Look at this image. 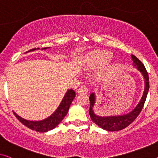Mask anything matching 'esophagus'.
Segmentation results:
<instances>
[{
    "label": "esophagus",
    "instance_id": "esophagus-1",
    "mask_svg": "<svg viewBox=\"0 0 158 158\" xmlns=\"http://www.w3.org/2000/svg\"><path fill=\"white\" fill-rule=\"evenodd\" d=\"M88 92V89L86 88V86H81L77 90V93L78 94H86Z\"/></svg>",
    "mask_w": 158,
    "mask_h": 158
}]
</instances>
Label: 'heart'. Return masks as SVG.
Masks as SVG:
<instances>
[{"label": "heart", "mask_w": 158, "mask_h": 158, "mask_svg": "<svg viewBox=\"0 0 158 158\" xmlns=\"http://www.w3.org/2000/svg\"><path fill=\"white\" fill-rule=\"evenodd\" d=\"M110 59V55H108V54L104 53H100L96 54L94 55V58L93 60V64L95 66L102 65L109 62Z\"/></svg>", "instance_id": "heart-1"}]
</instances>
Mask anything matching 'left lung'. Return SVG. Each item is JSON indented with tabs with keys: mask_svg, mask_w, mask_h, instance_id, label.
Wrapping results in <instances>:
<instances>
[{
	"mask_svg": "<svg viewBox=\"0 0 158 158\" xmlns=\"http://www.w3.org/2000/svg\"><path fill=\"white\" fill-rule=\"evenodd\" d=\"M132 60L133 61V65L138 70L141 74L143 75L145 81V89L143 91L141 99L137 106L128 114L123 115H117V116H98L94 112V108L96 103L95 93H91L89 96L90 100V108H89V115L92 121L100 128L107 131H118L122 130L127 126H128L140 114L141 110L143 109L147 95L149 91V77L148 72L145 69V66L135 56L131 55Z\"/></svg>",
	"mask_w": 158,
	"mask_h": 158,
	"instance_id": "1",
	"label": "left lung"
}]
</instances>
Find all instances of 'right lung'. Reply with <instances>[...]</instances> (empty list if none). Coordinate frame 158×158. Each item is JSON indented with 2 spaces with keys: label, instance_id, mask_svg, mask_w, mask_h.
Listing matches in <instances>:
<instances>
[{
  "label": "right lung",
  "instance_id": "right-lung-1",
  "mask_svg": "<svg viewBox=\"0 0 158 158\" xmlns=\"http://www.w3.org/2000/svg\"><path fill=\"white\" fill-rule=\"evenodd\" d=\"M49 48H44L41 49L43 50V49H47ZM38 49L40 48H37V49ZM35 49H36V48L30 49V50L26 52L34 51ZM75 96H76V94H75L73 89L67 90L60 104L59 105L55 111L49 117L46 118L45 119L41 120V121H29V120H26L18 116L15 112H14V114H15V116L19 121L23 125H25V126H27V128L35 131L40 132V133H44V132H48L56 128L60 124V123H61V121L64 119L66 115L67 114L70 105H71L73 99L75 98Z\"/></svg>",
  "mask_w": 158,
  "mask_h": 158
}]
</instances>
